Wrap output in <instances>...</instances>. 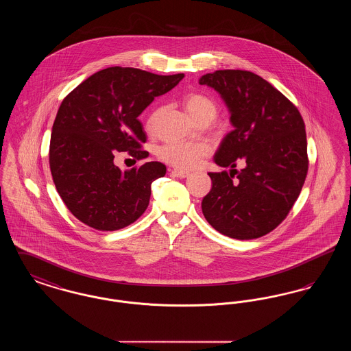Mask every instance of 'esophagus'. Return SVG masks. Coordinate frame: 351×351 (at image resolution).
Wrapping results in <instances>:
<instances>
[{
    "label": "esophagus",
    "mask_w": 351,
    "mask_h": 351,
    "mask_svg": "<svg viewBox=\"0 0 351 351\" xmlns=\"http://www.w3.org/2000/svg\"><path fill=\"white\" fill-rule=\"evenodd\" d=\"M172 175H173L175 178L184 179V178H188V176H189V172H186V171H182V169H173V171H172Z\"/></svg>",
    "instance_id": "obj_1"
}]
</instances>
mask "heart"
<instances>
[{
  "label": "heart",
  "mask_w": 351,
  "mask_h": 351,
  "mask_svg": "<svg viewBox=\"0 0 351 351\" xmlns=\"http://www.w3.org/2000/svg\"><path fill=\"white\" fill-rule=\"evenodd\" d=\"M184 106L196 122H212L218 113L217 104L202 93H189L184 99ZM155 119L152 114L147 121L150 130ZM210 147L204 142H168L158 150V158L169 166L180 169L195 168L202 158L209 155Z\"/></svg>",
  "instance_id": "1"
}]
</instances>
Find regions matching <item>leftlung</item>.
<instances>
[{
	"label": "left lung",
	"mask_w": 351,
	"mask_h": 351,
	"mask_svg": "<svg viewBox=\"0 0 351 351\" xmlns=\"http://www.w3.org/2000/svg\"><path fill=\"white\" fill-rule=\"evenodd\" d=\"M199 83L221 95L234 126L215 155L216 165L232 169L208 173L212 189L201 202L204 217L230 238L263 237L287 217L308 173L300 112L250 71L219 69ZM238 161L245 166L241 171Z\"/></svg>",
	"instance_id": "1"
}]
</instances>
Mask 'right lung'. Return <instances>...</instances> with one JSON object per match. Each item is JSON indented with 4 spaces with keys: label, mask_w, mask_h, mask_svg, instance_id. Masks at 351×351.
I'll list each match as a JSON object with an SVG mask.
<instances>
[{
    "label": "right lung",
    "mask_w": 351,
    "mask_h": 351,
    "mask_svg": "<svg viewBox=\"0 0 351 351\" xmlns=\"http://www.w3.org/2000/svg\"><path fill=\"white\" fill-rule=\"evenodd\" d=\"M183 73L162 76L138 68L101 69L63 100L50 142V168L58 193L85 225L114 232L141 217L149 206L151 183L166 175L160 162L121 171L114 155L142 159L146 142L139 114L167 93Z\"/></svg>",
    "instance_id": "obj_1"
}]
</instances>
